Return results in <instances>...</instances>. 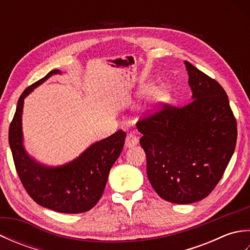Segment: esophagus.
<instances>
[{"label": "esophagus", "mask_w": 250, "mask_h": 250, "mask_svg": "<svg viewBox=\"0 0 250 250\" xmlns=\"http://www.w3.org/2000/svg\"><path fill=\"white\" fill-rule=\"evenodd\" d=\"M137 143H139V139H137V136L134 133H128L126 134L125 137V146L126 148H130V147H133L135 145H137Z\"/></svg>", "instance_id": "obj_1"}]
</instances>
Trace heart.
Listing matches in <instances>:
<instances>
[{"mask_svg": "<svg viewBox=\"0 0 250 250\" xmlns=\"http://www.w3.org/2000/svg\"><path fill=\"white\" fill-rule=\"evenodd\" d=\"M147 90H148L147 88H143L142 92L145 93ZM150 95H151V100L153 101V102L160 103V102H162V101L166 100V98H167V90L163 87H156L152 89Z\"/></svg>", "mask_w": 250, "mask_h": 250, "instance_id": "obj_1", "label": "heart"}]
</instances>
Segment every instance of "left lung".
I'll return each mask as SVG.
<instances>
[{"label":"left lung","mask_w":250,"mask_h":250,"mask_svg":"<svg viewBox=\"0 0 250 250\" xmlns=\"http://www.w3.org/2000/svg\"><path fill=\"white\" fill-rule=\"evenodd\" d=\"M192 101L164 104L136 124L143 136L147 177L159 196L176 204L206 198L235 149L236 119L218 82L185 61Z\"/></svg>","instance_id":"left-lung-1"}]
</instances>
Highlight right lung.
Listing matches in <instances>:
<instances>
[{"instance_id": "1", "label": "right lung", "mask_w": 250, "mask_h": 250, "mask_svg": "<svg viewBox=\"0 0 250 250\" xmlns=\"http://www.w3.org/2000/svg\"><path fill=\"white\" fill-rule=\"evenodd\" d=\"M59 70L26 88L18 100L10 122L8 142L16 171L28 194L37 204L58 213L79 214L92 208L103 194L108 174L124 148L125 132L118 130L94 143L75 160L61 167H45L28 156L22 144L21 117L24 98Z\"/></svg>"}]
</instances>
